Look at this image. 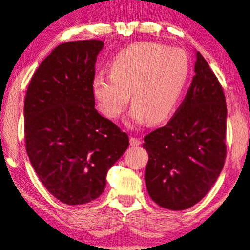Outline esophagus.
I'll use <instances>...</instances> for the list:
<instances>
[{"instance_id": "obj_1", "label": "esophagus", "mask_w": 250, "mask_h": 250, "mask_svg": "<svg viewBox=\"0 0 250 250\" xmlns=\"http://www.w3.org/2000/svg\"><path fill=\"white\" fill-rule=\"evenodd\" d=\"M142 144V141L139 138H136V137H130V145L131 146H138Z\"/></svg>"}]
</instances>
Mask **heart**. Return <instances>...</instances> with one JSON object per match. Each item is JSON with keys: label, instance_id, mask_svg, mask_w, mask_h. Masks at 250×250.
<instances>
[{"label": "heart", "instance_id": "obj_1", "mask_svg": "<svg viewBox=\"0 0 250 250\" xmlns=\"http://www.w3.org/2000/svg\"><path fill=\"white\" fill-rule=\"evenodd\" d=\"M111 75H97L92 95L106 118L116 119L127 106L136 123L165 121L171 114L188 79L189 62L181 49L154 42L127 46L109 66Z\"/></svg>", "mask_w": 250, "mask_h": 250}]
</instances>
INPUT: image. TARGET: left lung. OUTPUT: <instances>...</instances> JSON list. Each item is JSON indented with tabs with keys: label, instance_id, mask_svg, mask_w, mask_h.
I'll return each mask as SVG.
<instances>
[{
	"label": "left lung",
	"instance_id": "8db88e82",
	"mask_svg": "<svg viewBox=\"0 0 250 250\" xmlns=\"http://www.w3.org/2000/svg\"><path fill=\"white\" fill-rule=\"evenodd\" d=\"M191 86L174 118L144 137L145 184L160 207L184 210L217 181L225 161L226 103L208 62L195 51Z\"/></svg>",
	"mask_w": 250,
	"mask_h": 250
}]
</instances>
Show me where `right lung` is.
I'll return each mask as SVG.
<instances>
[{"instance_id": "obj_1", "label": "right lung", "mask_w": 250, "mask_h": 250, "mask_svg": "<svg viewBox=\"0 0 250 250\" xmlns=\"http://www.w3.org/2000/svg\"><path fill=\"white\" fill-rule=\"evenodd\" d=\"M99 40L62 43L41 62L25 97V142L40 181L57 200L83 205L104 192L109 168L129 146L95 108Z\"/></svg>"}]
</instances>
